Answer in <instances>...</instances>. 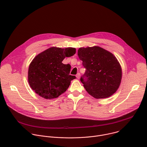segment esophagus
I'll return each instance as SVG.
<instances>
[{
  "label": "esophagus",
  "instance_id": "esophagus-1",
  "mask_svg": "<svg viewBox=\"0 0 147 147\" xmlns=\"http://www.w3.org/2000/svg\"><path fill=\"white\" fill-rule=\"evenodd\" d=\"M80 73H77V75H76V77H77L78 79H79V78H80Z\"/></svg>",
  "mask_w": 147,
  "mask_h": 147
}]
</instances>
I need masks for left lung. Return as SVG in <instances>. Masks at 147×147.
I'll use <instances>...</instances> for the list:
<instances>
[{"mask_svg": "<svg viewBox=\"0 0 147 147\" xmlns=\"http://www.w3.org/2000/svg\"><path fill=\"white\" fill-rule=\"evenodd\" d=\"M77 54L86 69L80 80L88 94L96 99L114 94L122 79L121 66L115 56L97 46L79 48Z\"/></svg>", "mask_w": 147, "mask_h": 147, "instance_id": "1", "label": "left lung"}]
</instances>
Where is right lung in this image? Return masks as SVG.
<instances>
[{"label":"right lung","instance_id":"1","mask_svg":"<svg viewBox=\"0 0 147 147\" xmlns=\"http://www.w3.org/2000/svg\"><path fill=\"white\" fill-rule=\"evenodd\" d=\"M73 47H51L38 54L30 63L28 82L32 89L45 99H54L64 93L76 78L70 75L71 65L64 64L65 57L76 53Z\"/></svg>","mask_w":147,"mask_h":147}]
</instances>
